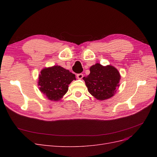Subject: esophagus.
I'll use <instances>...</instances> for the list:
<instances>
[{"mask_svg":"<svg viewBox=\"0 0 157 157\" xmlns=\"http://www.w3.org/2000/svg\"><path fill=\"white\" fill-rule=\"evenodd\" d=\"M77 77L78 79H82L83 78V74L82 73H78L77 75Z\"/></svg>","mask_w":157,"mask_h":157,"instance_id":"esophagus-1","label":"esophagus"}]
</instances>
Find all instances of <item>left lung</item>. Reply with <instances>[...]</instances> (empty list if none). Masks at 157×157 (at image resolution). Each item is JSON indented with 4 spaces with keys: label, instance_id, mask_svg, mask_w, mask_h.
<instances>
[{
    "label": "left lung",
    "instance_id": "1",
    "mask_svg": "<svg viewBox=\"0 0 157 157\" xmlns=\"http://www.w3.org/2000/svg\"><path fill=\"white\" fill-rule=\"evenodd\" d=\"M87 77H83L88 92L99 100L111 98L119 86L121 75L118 70L111 65L104 66L99 63L92 65Z\"/></svg>",
    "mask_w": 157,
    "mask_h": 157
}]
</instances>
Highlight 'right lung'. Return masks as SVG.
Instances as JSON below:
<instances>
[{"label":"right lung","instance_id":"obj_1","mask_svg":"<svg viewBox=\"0 0 157 157\" xmlns=\"http://www.w3.org/2000/svg\"><path fill=\"white\" fill-rule=\"evenodd\" d=\"M75 75L61 66L42 69L39 77V89L50 100L58 101L67 92L68 85L75 80Z\"/></svg>","mask_w":157,"mask_h":157}]
</instances>
